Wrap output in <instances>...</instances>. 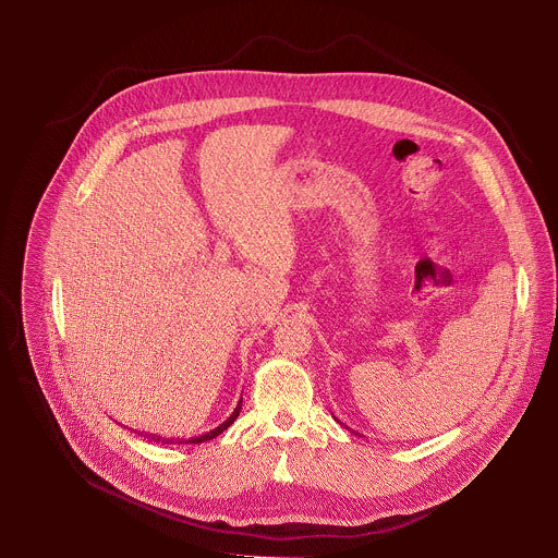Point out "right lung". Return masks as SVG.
Listing matches in <instances>:
<instances>
[{"label": "right lung", "mask_w": 558, "mask_h": 558, "mask_svg": "<svg viewBox=\"0 0 558 558\" xmlns=\"http://www.w3.org/2000/svg\"><path fill=\"white\" fill-rule=\"evenodd\" d=\"M240 410H242V396H240L239 403H236V408H234V412L219 425V427H215L213 432H208V434H204V436H197V438H191V440H180V445H199V442H206V440H213V438H217L221 432H226L236 418H239ZM159 440V438H157ZM162 442H167V445H171L173 440H162Z\"/></svg>", "instance_id": "add662e5"}]
</instances>
